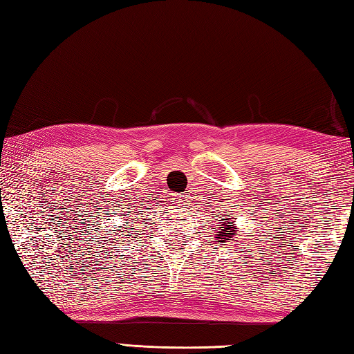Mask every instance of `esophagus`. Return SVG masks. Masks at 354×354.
Instances as JSON below:
<instances>
[{"mask_svg":"<svg viewBox=\"0 0 354 354\" xmlns=\"http://www.w3.org/2000/svg\"><path fill=\"white\" fill-rule=\"evenodd\" d=\"M176 204H178V205H181V207H184V205H189V199L184 198V196H181V199H178Z\"/></svg>","mask_w":354,"mask_h":354,"instance_id":"obj_1","label":"esophagus"}]
</instances>
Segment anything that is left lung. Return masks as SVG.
Segmentation results:
<instances>
[{
	"mask_svg": "<svg viewBox=\"0 0 354 354\" xmlns=\"http://www.w3.org/2000/svg\"><path fill=\"white\" fill-rule=\"evenodd\" d=\"M230 219L231 217H222V222H221V231H219V239L222 243L225 242H232V239H234L236 236V228L232 227V225H230Z\"/></svg>",
	"mask_w": 354,
	"mask_h": 354,
	"instance_id": "obj_1",
	"label": "left lung"
}]
</instances>
